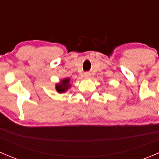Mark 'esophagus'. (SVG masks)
<instances>
[{
    "instance_id": "1",
    "label": "esophagus",
    "mask_w": 159,
    "mask_h": 159,
    "mask_svg": "<svg viewBox=\"0 0 159 159\" xmlns=\"http://www.w3.org/2000/svg\"><path fill=\"white\" fill-rule=\"evenodd\" d=\"M90 77H91V74H90L89 72H85V73L84 74V78H86V79L89 78Z\"/></svg>"
}]
</instances>
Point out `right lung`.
<instances>
[{"label": "right lung", "mask_w": 159, "mask_h": 159, "mask_svg": "<svg viewBox=\"0 0 159 159\" xmlns=\"http://www.w3.org/2000/svg\"><path fill=\"white\" fill-rule=\"evenodd\" d=\"M70 79L69 78H65L61 80L60 82L57 83L55 84V89L58 93L61 94V93H65L68 91V89L71 87L70 84Z\"/></svg>", "instance_id": "1"}]
</instances>
